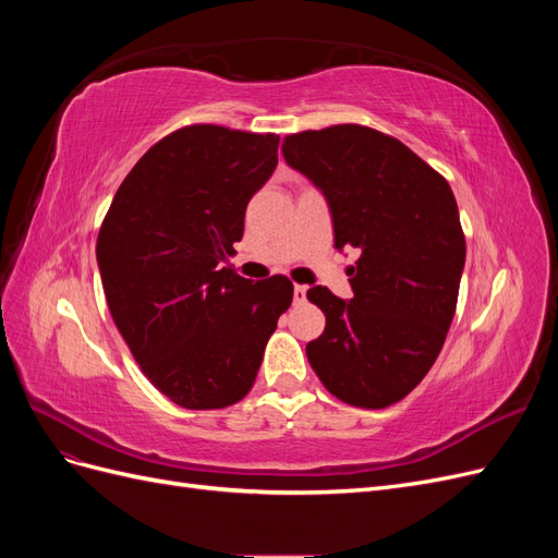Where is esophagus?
Wrapping results in <instances>:
<instances>
[{"label":"esophagus","instance_id":"34e87169","mask_svg":"<svg viewBox=\"0 0 558 558\" xmlns=\"http://www.w3.org/2000/svg\"><path fill=\"white\" fill-rule=\"evenodd\" d=\"M293 300H295V305H300V302H305L307 300V286H295L293 289Z\"/></svg>","mask_w":558,"mask_h":558}]
</instances>
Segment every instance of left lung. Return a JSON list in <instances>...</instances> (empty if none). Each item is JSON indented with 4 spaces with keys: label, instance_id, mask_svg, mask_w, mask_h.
Instances as JSON below:
<instances>
[{
    "label": "left lung",
    "instance_id": "left-lung-1",
    "mask_svg": "<svg viewBox=\"0 0 558 558\" xmlns=\"http://www.w3.org/2000/svg\"><path fill=\"white\" fill-rule=\"evenodd\" d=\"M281 154L324 191L335 246L361 251L349 302L307 291L326 314L310 365L335 398L384 410L428 375L451 326L465 265L456 197L414 150L365 125L286 134Z\"/></svg>",
    "mask_w": 558,
    "mask_h": 558
}]
</instances>
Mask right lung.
I'll return each instance as SVG.
<instances>
[{"mask_svg":"<svg viewBox=\"0 0 558 558\" xmlns=\"http://www.w3.org/2000/svg\"><path fill=\"white\" fill-rule=\"evenodd\" d=\"M279 134L195 123L150 146L116 191L97 234L107 305L134 361L185 410L240 402L293 283L221 263L244 234L253 193L277 167Z\"/></svg>","mask_w":558,"mask_h":558,"instance_id":"obj_1","label":"right lung"}]
</instances>
